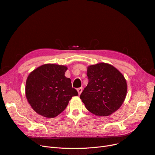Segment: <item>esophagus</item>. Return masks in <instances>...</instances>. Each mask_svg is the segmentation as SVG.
Instances as JSON below:
<instances>
[{
    "instance_id": "obj_1",
    "label": "esophagus",
    "mask_w": 155,
    "mask_h": 155,
    "mask_svg": "<svg viewBox=\"0 0 155 155\" xmlns=\"http://www.w3.org/2000/svg\"><path fill=\"white\" fill-rule=\"evenodd\" d=\"M82 90H83V88H82V87H81V88H78L77 89V91H78V92L79 95L81 94V93L82 92Z\"/></svg>"
}]
</instances>
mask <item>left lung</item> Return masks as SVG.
Instances as JSON below:
<instances>
[{"instance_id": "8db88e82", "label": "left lung", "mask_w": 155, "mask_h": 155, "mask_svg": "<svg viewBox=\"0 0 155 155\" xmlns=\"http://www.w3.org/2000/svg\"><path fill=\"white\" fill-rule=\"evenodd\" d=\"M88 83L80 95L85 107L97 116H108L124 103L127 83L124 76L114 66L100 63L90 65Z\"/></svg>"}]
</instances>
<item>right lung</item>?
<instances>
[{
	"mask_svg": "<svg viewBox=\"0 0 155 155\" xmlns=\"http://www.w3.org/2000/svg\"><path fill=\"white\" fill-rule=\"evenodd\" d=\"M67 67L45 64L31 72L27 78L25 95L37 114L47 118L60 114L73 96L78 95L71 80L65 76Z\"/></svg>",
	"mask_w": 155,
	"mask_h": 155,
	"instance_id": "right-lung-1",
	"label": "right lung"
}]
</instances>
